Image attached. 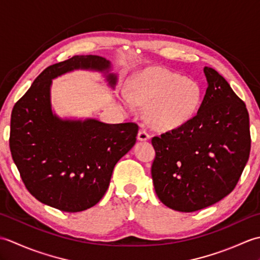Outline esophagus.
Instances as JSON below:
<instances>
[{"instance_id":"obj_1","label":"esophagus","mask_w":260,"mask_h":260,"mask_svg":"<svg viewBox=\"0 0 260 260\" xmlns=\"http://www.w3.org/2000/svg\"><path fill=\"white\" fill-rule=\"evenodd\" d=\"M137 140L141 142H145L150 140V135H148L147 132L145 129H140L139 134H137Z\"/></svg>"}]
</instances>
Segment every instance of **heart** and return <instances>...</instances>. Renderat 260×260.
Wrapping results in <instances>:
<instances>
[{
    "label": "heart",
    "instance_id": "obj_1",
    "mask_svg": "<svg viewBox=\"0 0 260 260\" xmlns=\"http://www.w3.org/2000/svg\"><path fill=\"white\" fill-rule=\"evenodd\" d=\"M128 90L129 93L121 95L124 106L133 109L135 103L147 105L148 124L159 131H172L185 125L202 102L201 87L196 80L159 67L136 74Z\"/></svg>",
    "mask_w": 260,
    "mask_h": 260
}]
</instances>
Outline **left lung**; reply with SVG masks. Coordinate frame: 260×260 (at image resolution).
<instances>
[{
	"instance_id": "left-lung-1",
	"label": "left lung",
	"mask_w": 260,
	"mask_h": 260,
	"mask_svg": "<svg viewBox=\"0 0 260 260\" xmlns=\"http://www.w3.org/2000/svg\"><path fill=\"white\" fill-rule=\"evenodd\" d=\"M208 88L197 115L152 139L156 196L175 211L193 212L235 189L249 158V115L228 81L204 67Z\"/></svg>"
}]
</instances>
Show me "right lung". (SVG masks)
Returning <instances> with one entry per match:
<instances>
[{
	"label": "right lung",
	"mask_w": 260,
	"mask_h": 260,
	"mask_svg": "<svg viewBox=\"0 0 260 260\" xmlns=\"http://www.w3.org/2000/svg\"><path fill=\"white\" fill-rule=\"evenodd\" d=\"M75 70L97 71L115 89L109 60L74 56L39 75L11 115L10 150L25 187L37 200L64 212L101 201L116 163L134 146L139 126L96 118H61L51 105L52 80Z\"/></svg>",
	"instance_id": "1"
}]
</instances>
